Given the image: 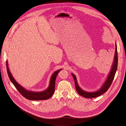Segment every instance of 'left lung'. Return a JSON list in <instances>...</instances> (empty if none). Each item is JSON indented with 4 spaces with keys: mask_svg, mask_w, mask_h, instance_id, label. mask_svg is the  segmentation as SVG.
Wrapping results in <instances>:
<instances>
[{
    "mask_svg": "<svg viewBox=\"0 0 126 126\" xmlns=\"http://www.w3.org/2000/svg\"><path fill=\"white\" fill-rule=\"evenodd\" d=\"M117 65H118V53H117V47L116 44L115 45V56L114 57V62L112 66V68L111 69V71L108 77V78L107 79L106 81L103 84V86L101 87V88L97 91L96 92H87L83 90H82L80 87L79 86L77 81V78L75 75L73 74H72V75L74 79L75 80V87L76 90L77 92L80 95L86 98H93L95 97H99L105 93L107 91V90L109 89L110 87V86L115 73L117 71Z\"/></svg>",
    "mask_w": 126,
    "mask_h": 126,
    "instance_id": "obj_1",
    "label": "left lung"
}]
</instances>
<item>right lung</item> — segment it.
<instances>
[{
	"label": "right lung",
	"mask_w": 126,
	"mask_h": 126,
	"mask_svg": "<svg viewBox=\"0 0 126 126\" xmlns=\"http://www.w3.org/2000/svg\"><path fill=\"white\" fill-rule=\"evenodd\" d=\"M6 66L9 78L16 89L24 98L28 100L33 101L47 100L50 98L53 95L55 90V83L56 76L59 72L62 70V69L58 70L55 71L52 74L50 78L49 86L46 90L42 92H33L32 91H28L27 90H26L15 80L10 71H9L7 61H6Z\"/></svg>",
	"instance_id": "1"
}]
</instances>
